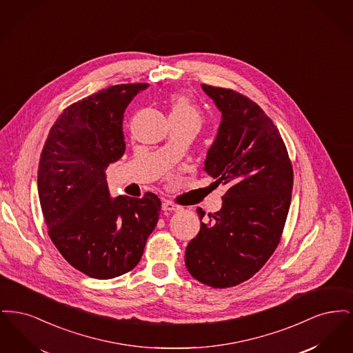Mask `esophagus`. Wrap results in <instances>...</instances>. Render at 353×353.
Listing matches in <instances>:
<instances>
[{
    "label": "esophagus",
    "mask_w": 353,
    "mask_h": 353,
    "mask_svg": "<svg viewBox=\"0 0 353 353\" xmlns=\"http://www.w3.org/2000/svg\"><path fill=\"white\" fill-rule=\"evenodd\" d=\"M161 209L165 212H176L180 209V206H177L176 203L170 201H164L161 203Z\"/></svg>",
    "instance_id": "34e87169"
}]
</instances>
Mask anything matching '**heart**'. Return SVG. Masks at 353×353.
Segmentation results:
<instances>
[{
    "label": "heart",
    "instance_id": "obj_1",
    "mask_svg": "<svg viewBox=\"0 0 353 353\" xmlns=\"http://www.w3.org/2000/svg\"><path fill=\"white\" fill-rule=\"evenodd\" d=\"M169 121L193 123L200 127L202 115L200 108L183 94H173L169 98Z\"/></svg>",
    "mask_w": 353,
    "mask_h": 353
}]
</instances>
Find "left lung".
I'll return each mask as SVG.
<instances>
[{"mask_svg": "<svg viewBox=\"0 0 353 353\" xmlns=\"http://www.w3.org/2000/svg\"><path fill=\"white\" fill-rule=\"evenodd\" d=\"M201 87L222 112L205 170L229 189L222 209L188 243L185 265L203 285L228 288L250 279L279 245L294 170L276 125L255 101L232 88Z\"/></svg>", "mask_w": 353, "mask_h": 353, "instance_id": "1", "label": "left lung"}]
</instances>
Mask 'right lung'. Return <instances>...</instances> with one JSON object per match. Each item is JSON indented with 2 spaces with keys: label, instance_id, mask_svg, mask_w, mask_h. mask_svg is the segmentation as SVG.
Here are the masks:
<instances>
[{
  "label": "right lung",
  "instance_id": "obj_1",
  "mask_svg": "<svg viewBox=\"0 0 353 353\" xmlns=\"http://www.w3.org/2000/svg\"><path fill=\"white\" fill-rule=\"evenodd\" d=\"M148 83L117 84L70 104L41 152L38 196L48 233L74 269L111 279L140 262L160 199L110 197L107 167L125 151L123 118Z\"/></svg>",
  "mask_w": 353,
  "mask_h": 353
}]
</instances>
